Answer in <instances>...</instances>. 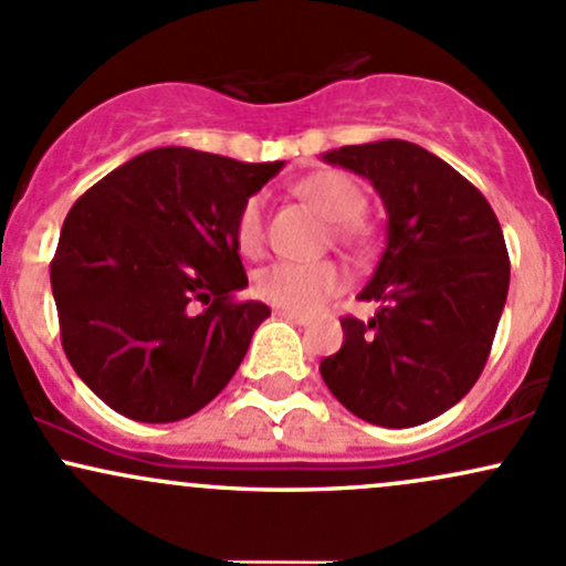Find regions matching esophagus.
Listing matches in <instances>:
<instances>
[{"label": "esophagus", "mask_w": 566, "mask_h": 566, "mask_svg": "<svg viewBox=\"0 0 566 566\" xmlns=\"http://www.w3.org/2000/svg\"><path fill=\"white\" fill-rule=\"evenodd\" d=\"M276 314L282 316V319H290V322H293V325H308V316L287 312V308H276Z\"/></svg>", "instance_id": "1"}]
</instances>
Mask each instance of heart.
I'll use <instances>...</instances> for the list:
<instances>
[{
    "label": "heart",
    "mask_w": 566,
    "mask_h": 566,
    "mask_svg": "<svg viewBox=\"0 0 566 566\" xmlns=\"http://www.w3.org/2000/svg\"><path fill=\"white\" fill-rule=\"evenodd\" d=\"M297 196L327 220L335 222L338 233L349 235L359 217L365 214L368 198L363 188L344 171H316L297 182ZM235 241L244 254H258L265 244V198L250 196L241 207L235 220ZM346 284L344 271L331 260H314V263H297V260H276L265 265L254 279V290L263 301L295 314H312L327 297L340 293Z\"/></svg>",
    "instance_id": "1"
}]
</instances>
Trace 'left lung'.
Masks as SVG:
<instances>
[{"instance_id": "left-lung-1", "label": "left lung", "mask_w": 566, "mask_h": 566, "mask_svg": "<svg viewBox=\"0 0 566 566\" xmlns=\"http://www.w3.org/2000/svg\"><path fill=\"white\" fill-rule=\"evenodd\" d=\"M322 158L370 179L387 209V247L344 316V344L322 359L327 389L378 427H416L457 406L486 365L511 284L505 235L475 185L402 139Z\"/></svg>"}]
</instances>
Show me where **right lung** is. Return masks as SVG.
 Masks as SVG:
<instances>
[{
    "mask_svg": "<svg viewBox=\"0 0 566 566\" xmlns=\"http://www.w3.org/2000/svg\"><path fill=\"white\" fill-rule=\"evenodd\" d=\"M282 166L158 147L74 201L51 263L61 346L112 411L166 424L231 381L271 316L235 301L247 287L235 220Z\"/></svg>",
    "mask_w": 566,
    "mask_h": 566,
    "instance_id": "1",
    "label": "right lung"
}]
</instances>
